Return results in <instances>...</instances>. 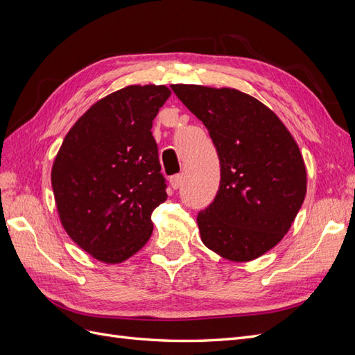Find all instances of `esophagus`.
I'll return each instance as SVG.
<instances>
[{
    "instance_id": "esophagus-1",
    "label": "esophagus",
    "mask_w": 355,
    "mask_h": 355,
    "mask_svg": "<svg viewBox=\"0 0 355 355\" xmlns=\"http://www.w3.org/2000/svg\"><path fill=\"white\" fill-rule=\"evenodd\" d=\"M182 182H184V175H182V173H178V175L170 178V184H171V188H173V189H178L182 185Z\"/></svg>"
}]
</instances>
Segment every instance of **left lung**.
<instances>
[{"mask_svg":"<svg viewBox=\"0 0 355 355\" xmlns=\"http://www.w3.org/2000/svg\"><path fill=\"white\" fill-rule=\"evenodd\" d=\"M207 127L220 163L218 194L200 210L202 243L235 262L266 253L292 227L306 194L302 154L270 108L235 89L173 84Z\"/></svg>","mask_w":355,"mask_h":355,"instance_id":"1","label":"left lung"}]
</instances>
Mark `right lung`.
<instances>
[{"label":"right lung","instance_id":"obj_1","mask_svg":"<svg viewBox=\"0 0 355 355\" xmlns=\"http://www.w3.org/2000/svg\"><path fill=\"white\" fill-rule=\"evenodd\" d=\"M166 85H128L96 102L56 155L51 187L63 228L83 250L118 263L153 234L151 213L167 200L153 121Z\"/></svg>","mask_w":355,"mask_h":355}]
</instances>
